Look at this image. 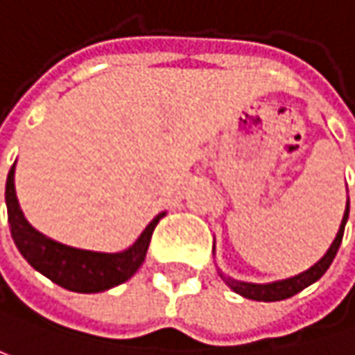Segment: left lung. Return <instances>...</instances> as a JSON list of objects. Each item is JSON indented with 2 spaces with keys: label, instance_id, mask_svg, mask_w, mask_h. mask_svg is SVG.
<instances>
[{
  "label": "left lung",
  "instance_id": "1",
  "mask_svg": "<svg viewBox=\"0 0 355 355\" xmlns=\"http://www.w3.org/2000/svg\"><path fill=\"white\" fill-rule=\"evenodd\" d=\"M347 216H349V198H347V204H345V212H343L340 230H338L336 239L331 242V246L327 248V252L317 261L315 265L309 266L307 270H303V272H299L295 277L272 281V283H246V281H236L232 277H226L222 270H218V275L232 291L242 295L244 299H252V301H283V299H289L299 291H303L305 287H309L315 281H319L325 275V270L329 268V265L334 263V259H336V254L340 250V244H342L343 228H345Z\"/></svg>",
  "mask_w": 355,
  "mask_h": 355
}]
</instances>
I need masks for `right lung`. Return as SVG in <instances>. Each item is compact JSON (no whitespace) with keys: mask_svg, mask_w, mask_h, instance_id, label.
<instances>
[{"mask_svg":"<svg viewBox=\"0 0 355 355\" xmlns=\"http://www.w3.org/2000/svg\"><path fill=\"white\" fill-rule=\"evenodd\" d=\"M15 164L12 165L6 182V206L12 239L21 257L52 283L74 293H101L113 289L129 281L143 265L151 234L165 212L157 214L141 232V236L129 248L121 252H96L74 248L48 239L36 230L21 212L15 196Z\"/></svg>","mask_w":355,"mask_h":355,"instance_id":"right-lung-1","label":"right lung"}]
</instances>
